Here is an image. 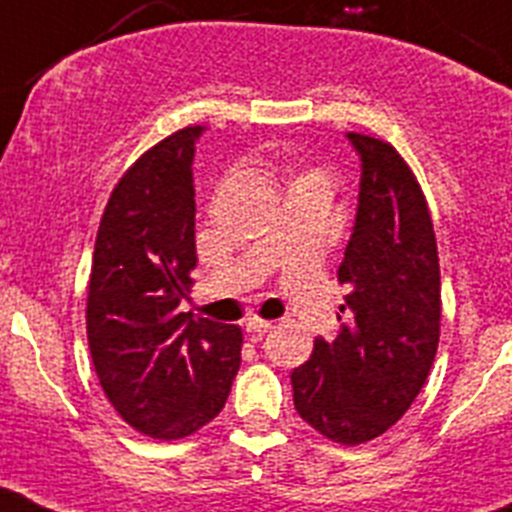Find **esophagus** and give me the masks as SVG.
<instances>
[{
  "mask_svg": "<svg viewBox=\"0 0 512 512\" xmlns=\"http://www.w3.org/2000/svg\"><path fill=\"white\" fill-rule=\"evenodd\" d=\"M247 334H255V336H262L267 334V331L273 329V321H265V319H250L245 324Z\"/></svg>",
  "mask_w": 512,
  "mask_h": 512,
  "instance_id": "esophagus-1",
  "label": "esophagus"
}]
</instances>
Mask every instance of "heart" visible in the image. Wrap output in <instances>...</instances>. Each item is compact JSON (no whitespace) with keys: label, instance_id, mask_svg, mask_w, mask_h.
Here are the masks:
<instances>
[{"label":"heart","instance_id":"1","mask_svg":"<svg viewBox=\"0 0 512 512\" xmlns=\"http://www.w3.org/2000/svg\"><path fill=\"white\" fill-rule=\"evenodd\" d=\"M306 176H308V173H306Z\"/></svg>","mask_w":512,"mask_h":512}]
</instances>
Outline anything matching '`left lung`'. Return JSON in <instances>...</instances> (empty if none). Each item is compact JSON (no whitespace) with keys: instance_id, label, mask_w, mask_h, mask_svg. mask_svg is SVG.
I'll list each match as a JSON object with an SVG mask.
<instances>
[{"instance_id":"8db88e82","label":"left lung","mask_w":512,"mask_h":512,"mask_svg":"<svg viewBox=\"0 0 512 512\" xmlns=\"http://www.w3.org/2000/svg\"><path fill=\"white\" fill-rule=\"evenodd\" d=\"M347 137L362 158L357 219L339 265L352 319L334 342H313L290 382L308 426L357 446L385 434L421 393L439 347L441 273L431 211L411 165L380 137Z\"/></svg>"}]
</instances>
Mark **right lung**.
Here are the masks:
<instances>
[{
    "label": "right lung",
    "instance_id": "right-lung-1",
    "mask_svg": "<svg viewBox=\"0 0 512 512\" xmlns=\"http://www.w3.org/2000/svg\"><path fill=\"white\" fill-rule=\"evenodd\" d=\"M201 124L155 142L124 170L96 232L86 336L104 395L135 431L196 434L227 403L242 329L178 303L196 267L193 153Z\"/></svg>",
    "mask_w": 512,
    "mask_h": 512
}]
</instances>
